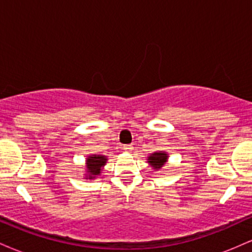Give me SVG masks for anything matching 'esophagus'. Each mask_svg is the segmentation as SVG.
<instances>
[{"instance_id": "esophagus-1", "label": "esophagus", "mask_w": 252, "mask_h": 252, "mask_svg": "<svg viewBox=\"0 0 252 252\" xmlns=\"http://www.w3.org/2000/svg\"><path fill=\"white\" fill-rule=\"evenodd\" d=\"M132 149H134V147H132L131 144H130V146H124V147H123V150H124V152H126V153H130Z\"/></svg>"}]
</instances>
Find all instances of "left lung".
<instances>
[{
	"mask_svg": "<svg viewBox=\"0 0 252 252\" xmlns=\"http://www.w3.org/2000/svg\"><path fill=\"white\" fill-rule=\"evenodd\" d=\"M147 160H148L147 162L150 164V167H153V169L158 170L162 168L167 161H168V153L162 152V150L155 152L153 154H150Z\"/></svg>",
	"mask_w": 252,
	"mask_h": 252,
	"instance_id": "8db88e82",
	"label": "left lung"
}]
</instances>
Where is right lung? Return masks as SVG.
Returning a JSON list of instances; mask_svg holds the SVG:
<instances>
[{
    "label": "right lung",
    "mask_w": 252,
    "mask_h": 252,
    "mask_svg": "<svg viewBox=\"0 0 252 252\" xmlns=\"http://www.w3.org/2000/svg\"><path fill=\"white\" fill-rule=\"evenodd\" d=\"M108 161V156L99 155V154H92L86 158L85 161V175L84 179L86 180H94L97 176L100 175L104 166Z\"/></svg>",
    "instance_id": "add662e5"
}]
</instances>
